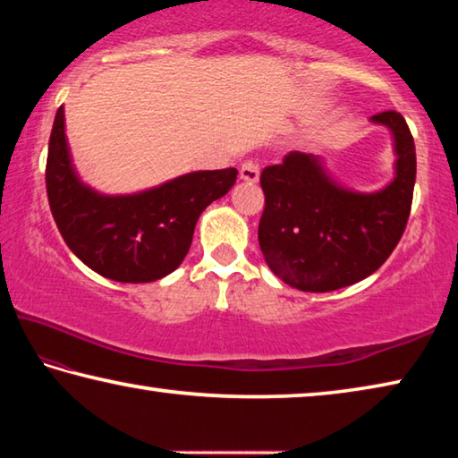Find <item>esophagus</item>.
<instances>
[{
  "mask_svg": "<svg viewBox=\"0 0 458 458\" xmlns=\"http://www.w3.org/2000/svg\"><path fill=\"white\" fill-rule=\"evenodd\" d=\"M260 175V164L259 159H246L242 165H240V177L244 182H259Z\"/></svg>",
  "mask_w": 458,
  "mask_h": 458,
  "instance_id": "obj_1",
  "label": "esophagus"
}]
</instances>
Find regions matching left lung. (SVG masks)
<instances>
[{"mask_svg":"<svg viewBox=\"0 0 458 458\" xmlns=\"http://www.w3.org/2000/svg\"><path fill=\"white\" fill-rule=\"evenodd\" d=\"M371 119L396 139V177L382 191L341 190L313 155L301 151L262 169L259 244L286 284L309 293L344 289L376 273L404 234L416 182L414 139L396 111Z\"/></svg>","mask_w":458,"mask_h":458,"instance_id":"8db88e82","label":"left lung"}]
</instances>
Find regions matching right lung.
Masks as SVG:
<instances>
[{
	"label": "right lung",
	"instance_id": "right-lung-1",
	"mask_svg": "<svg viewBox=\"0 0 458 458\" xmlns=\"http://www.w3.org/2000/svg\"><path fill=\"white\" fill-rule=\"evenodd\" d=\"M236 169L193 172L137 196H98L74 175L64 108L54 119L46 191L66 246L100 276L151 283L182 265L199 214L236 182Z\"/></svg>",
	"mask_w": 458,
	"mask_h": 458
}]
</instances>
